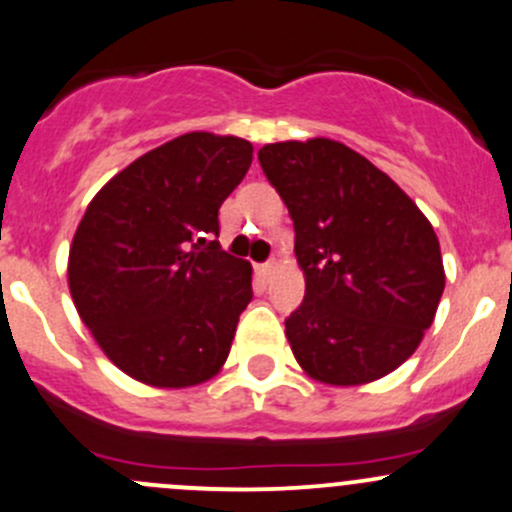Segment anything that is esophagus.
I'll return each mask as SVG.
<instances>
[{"label": "esophagus", "mask_w": 512, "mask_h": 512, "mask_svg": "<svg viewBox=\"0 0 512 512\" xmlns=\"http://www.w3.org/2000/svg\"><path fill=\"white\" fill-rule=\"evenodd\" d=\"M260 274L265 277V282H270L274 274H277V262H267V265H262Z\"/></svg>", "instance_id": "obj_1"}]
</instances>
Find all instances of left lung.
I'll list each match as a JSON object with an SVG mask.
<instances>
[{"label": "left lung", "mask_w": 512, "mask_h": 512, "mask_svg": "<svg viewBox=\"0 0 512 512\" xmlns=\"http://www.w3.org/2000/svg\"><path fill=\"white\" fill-rule=\"evenodd\" d=\"M260 164L294 220L304 301L287 321L316 383L353 387L400 368L444 292L439 238L385 171L336 139L274 142Z\"/></svg>", "instance_id": "8db88e82"}]
</instances>
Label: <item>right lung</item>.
<instances>
[{
  "label": "right lung",
  "instance_id": "add662e5",
  "mask_svg": "<svg viewBox=\"0 0 512 512\" xmlns=\"http://www.w3.org/2000/svg\"><path fill=\"white\" fill-rule=\"evenodd\" d=\"M250 164L247 139L188 132L134 159L85 208L68 289L102 353L129 378L179 390L215 378L228 360L252 267L213 235Z\"/></svg>",
  "mask_w": 512,
  "mask_h": 512
}]
</instances>
